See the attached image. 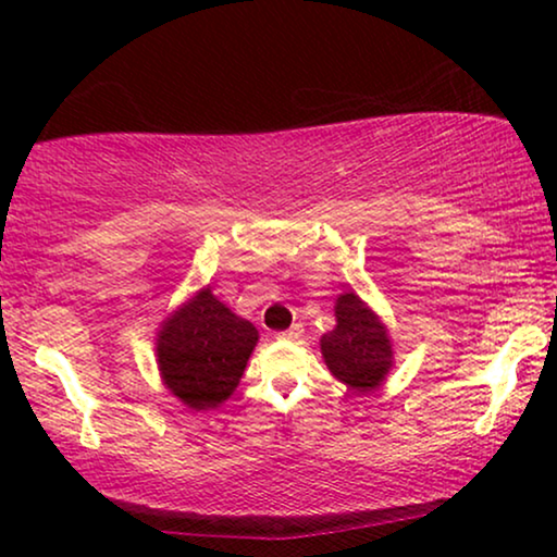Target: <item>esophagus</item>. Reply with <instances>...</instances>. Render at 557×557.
Segmentation results:
<instances>
[{"instance_id":"obj_1","label":"esophagus","mask_w":557,"mask_h":557,"mask_svg":"<svg viewBox=\"0 0 557 557\" xmlns=\"http://www.w3.org/2000/svg\"><path fill=\"white\" fill-rule=\"evenodd\" d=\"M301 334H304V326H301V324H294V326H288L286 332H281L278 337H281V339H299Z\"/></svg>"}]
</instances>
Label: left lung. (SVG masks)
<instances>
[{
  "instance_id": "obj_1",
  "label": "left lung",
  "mask_w": 557,
  "mask_h": 557,
  "mask_svg": "<svg viewBox=\"0 0 557 557\" xmlns=\"http://www.w3.org/2000/svg\"><path fill=\"white\" fill-rule=\"evenodd\" d=\"M337 326L322 339L326 368L352 393H372L393 368L387 326L355 292L339 294L334 304Z\"/></svg>"
}]
</instances>
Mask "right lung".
<instances>
[{
	"label": "right lung",
	"instance_id": "add662e5",
	"mask_svg": "<svg viewBox=\"0 0 557 557\" xmlns=\"http://www.w3.org/2000/svg\"><path fill=\"white\" fill-rule=\"evenodd\" d=\"M256 342V326L235 317L208 286L162 322L159 372L187 408H218L238 387Z\"/></svg>",
	"mask_w": 557,
	"mask_h": 557
}]
</instances>
